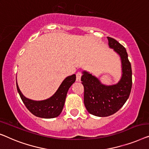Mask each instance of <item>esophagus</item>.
<instances>
[{
	"label": "esophagus",
	"mask_w": 149,
	"mask_h": 149,
	"mask_svg": "<svg viewBox=\"0 0 149 149\" xmlns=\"http://www.w3.org/2000/svg\"><path fill=\"white\" fill-rule=\"evenodd\" d=\"M81 72H77L76 74V81H80L81 80Z\"/></svg>",
	"instance_id": "1"
}]
</instances>
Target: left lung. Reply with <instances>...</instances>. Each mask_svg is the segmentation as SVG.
I'll return each mask as SVG.
<instances>
[{"label": "left lung", "mask_w": 149, "mask_h": 149, "mask_svg": "<svg viewBox=\"0 0 149 149\" xmlns=\"http://www.w3.org/2000/svg\"><path fill=\"white\" fill-rule=\"evenodd\" d=\"M109 46L119 54L121 62V79L116 84L107 86L86 71L81 81L84 88V102L88 112L97 117H107L122 107L130 95L132 85V68L126 49L116 40L107 37Z\"/></svg>", "instance_id": "8db88e82"}]
</instances>
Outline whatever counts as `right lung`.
<instances>
[{
  "instance_id": "1",
  "label": "right lung",
  "mask_w": 149,
  "mask_h": 149,
  "mask_svg": "<svg viewBox=\"0 0 149 149\" xmlns=\"http://www.w3.org/2000/svg\"><path fill=\"white\" fill-rule=\"evenodd\" d=\"M76 76L74 74L63 81L57 91L51 97L43 100H33L26 96L20 91L16 80L17 89L27 109L35 116L41 118H54L59 116L63 109L68 90L75 82Z\"/></svg>"
}]
</instances>
